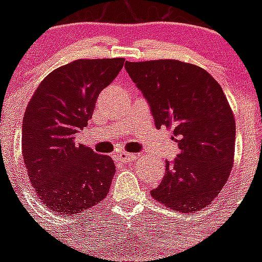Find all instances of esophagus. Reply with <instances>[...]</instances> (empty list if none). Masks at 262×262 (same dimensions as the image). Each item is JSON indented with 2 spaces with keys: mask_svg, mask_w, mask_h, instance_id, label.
<instances>
[{
  "mask_svg": "<svg viewBox=\"0 0 262 262\" xmlns=\"http://www.w3.org/2000/svg\"><path fill=\"white\" fill-rule=\"evenodd\" d=\"M115 159L120 163H129V161H134L136 159V156L134 154H126V152H122V154H118L115 156Z\"/></svg>",
  "mask_w": 262,
  "mask_h": 262,
  "instance_id": "obj_1",
  "label": "esophagus"
}]
</instances>
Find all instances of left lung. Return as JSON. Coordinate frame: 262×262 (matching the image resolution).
I'll list each match as a JSON object with an SVG mask.
<instances>
[{
  "instance_id": "obj_1",
  "label": "left lung",
  "mask_w": 262,
  "mask_h": 262,
  "mask_svg": "<svg viewBox=\"0 0 262 262\" xmlns=\"http://www.w3.org/2000/svg\"><path fill=\"white\" fill-rule=\"evenodd\" d=\"M127 73L147 99L155 124L172 127L180 152L165 161L155 200L180 212L211 205L230 177L235 118L223 89L201 67L178 60L126 61Z\"/></svg>"
}]
</instances>
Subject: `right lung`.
<instances>
[{"label":"right lung","instance_id":"add662e5","mask_svg":"<svg viewBox=\"0 0 262 262\" xmlns=\"http://www.w3.org/2000/svg\"><path fill=\"white\" fill-rule=\"evenodd\" d=\"M124 59H80L55 69L27 105L22 124L23 160L41 202L60 215H76L106 198L114 161L76 135L93 115L98 94L123 68Z\"/></svg>","mask_w":262,"mask_h":262}]
</instances>
